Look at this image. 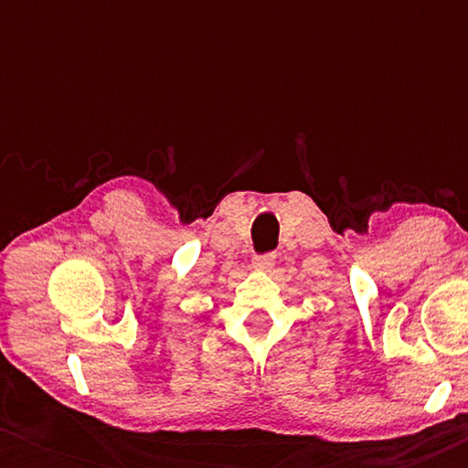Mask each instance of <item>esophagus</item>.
<instances>
[{
    "instance_id": "obj_1",
    "label": "esophagus",
    "mask_w": 468,
    "mask_h": 468,
    "mask_svg": "<svg viewBox=\"0 0 468 468\" xmlns=\"http://www.w3.org/2000/svg\"><path fill=\"white\" fill-rule=\"evenodd\" d=\"M253 266L261 268V271H268V268L274 266V253H264V255H255L253 258Z\"/></svg>"
}]
</instances>
